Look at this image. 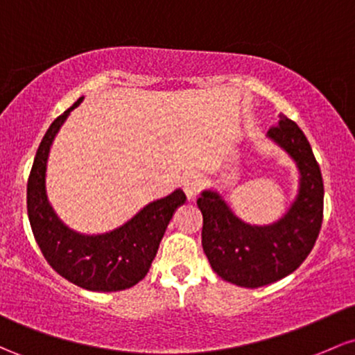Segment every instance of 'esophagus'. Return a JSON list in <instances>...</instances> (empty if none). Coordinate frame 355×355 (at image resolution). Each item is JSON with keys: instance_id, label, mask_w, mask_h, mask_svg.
Returning <instances> with one entry per match:
<instances>
[{"instance_id": "34e87169", "label": "esophagus", "mask_w": 355, "mask_h": 355, "mask_svg": "<svg viewBox=\"0 0 355 355\" xmlns=\"http://www.w3.org/2000/svg\"><path fill=\"white\" fill-rule=\"evenodd\" d=\"M204 189V180H202V177H198V175H189V177L184 180V190L187 193V197L192 200V198H196L198 193H200V190Z\"/></svg>"}]
</instances>
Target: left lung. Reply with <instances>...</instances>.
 <instances>
[{"label": "left lung", "mask_w": 355, "mask_h": 355, "mask_svg": "<svg viewBox=\"0 0 355 355\" xmlns=\"http://www.w3.org/2000/svg\"><path fill=\"white\" fill-rule=\"evenodd\" d=\"M268 136L297 162L300 193L282 220L272 225L244 224L214 192L197 205L204 217L202 248L212 270L229 283L259 288L293 272L315 246L323 220V180L313 151L297 123L279 114Z\"/></svg>", "instance_id": "left-lung-1"}]
</instances>
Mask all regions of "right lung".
<instances>
[{"label": "right lung", "instance_id": "1", "mask_svg": "<svg viewBox=\"0 0 355 355\" xmlns=\"http://www.w3.org/2000/svg\"><path fill=\"white\" fill-rule=\"evenodd\" d=\"M80 101L50 124L38 146L26 185L28 219L42 254L62 278L91 291H121L145 278L175 209L187 197L175 190L107 234L83 236L65 227L46 200V158L62 123Z\"/></svg>", "mask_w": 355, "mask_h": 355}]
</instances>
